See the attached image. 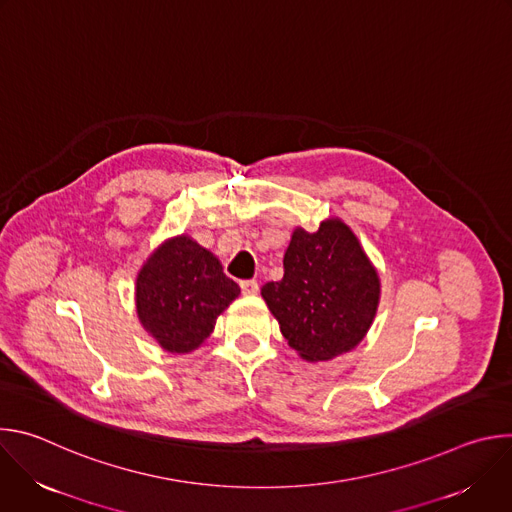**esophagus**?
<instances>
[{
  "label": "esophagus",
  "instance_id": "obj_1",
  "mask_svg": "<svg viewBox=\"0 0 512 512\" xmlns=\"http://www.w3.org/2000/svg\"><path fill=\"white\" fill-rule=\"evenodd\" d=\"M239 285H241V291L245 296H255L259 291V283L255 279H243Z\"/></svg>",
  "mask_w": 512,
  "mask_h": 512
}]
</instances>
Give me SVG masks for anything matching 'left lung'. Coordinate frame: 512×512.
<instances>
[{
    "mask_svg": "<svg viewBox=\"0 0 512 512\" xmlns=\"http://www.w3.org/2000/svg\"><path fill=\"white\" fill-rule=\"evenodd\" d=\"M379 275L352 231L338 218L316 233L296 229L283 277L261 287L287 344L310 362L354 348L375 318Z\"/></svg>",
    "mask_w": 512,
    "mask_h": 512,
    "instance_id": "obj_1",
    "label": "left lung"
}]
</instances>
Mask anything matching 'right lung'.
<instances>
[{"label": "right lung", "mask_w": 512, "mask_h": 512, "mask_svg": "<svg viewBox=\"0 0 512 512\" xmlns=\"http://www.w3.org/2000/svg\"><path fill=\"white\" fill-rule=\"evenodd\" d=\"M241 287L218 259L188 237L164 243L137 275V314L164 350L190 352L210 336L216 316Z\"/></svg>", "instance_id": "right-lung-1"}]
</instances>
